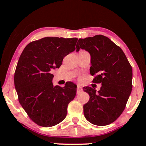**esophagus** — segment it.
<instances>
[{
    "label": "esophagus",
    "mask_w": 146,
    "mask_h": 146,
    "mask_svg": "<svg viewBox=\"0 0 146 146\" xmlns=\"http://www.w3.org/2000/svg\"><path fill=\"white\" fill-rule=\"evenodd\" d=\"M82 91V87H81L80 86H77V93H79L80 92Z\"/></svg>",
    "instance_id": "34e87169"
}]
</instances>
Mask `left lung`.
<instances>
[{"label":"left lung","mask_w":146,"mask_h":146,"mask_svg":"<svg viewBox=\"0 0 146 146\" xmlns=\"http://www.w3.org/2000/svg\"><path fill=\"white\" fill-rule=\"evenodd\" d=\"M76 48L89 52L93 83L102 84L98 92L91 87L84 88L90 95L89 101L84 105L85 117L94 125H109L122 114L131 94V66L122 49L102 35L80 38Z\"/></svg>","instance_id":"1"}]
</instances>
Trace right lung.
<instances>
[{
    "instance_id": "add662e5",
    "label": "right lung",
    "mask_w": 146,
    "mask_h": 146,
    "mask_svg": "<svg viewBox=\"0 0 146 146\" xmlns=\"http://www.w3.org/2000/svg\"><path fill=\"white\" fill-rule=\"evenodd\" d=\"M77 40L46 37L27 44L19 57L14 75L18 100L38 125L54 126L67 116L77 86L69 82L63 88L53 87L51 71L59 68L64 56L75 50Z\"/></svg>"
}]
</instances>
